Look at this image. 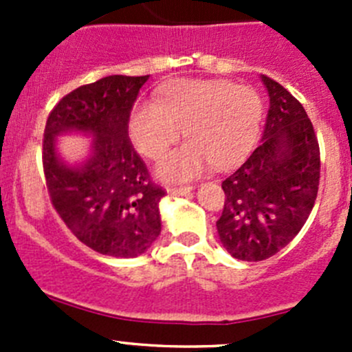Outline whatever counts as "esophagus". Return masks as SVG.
Masks as SVG:
<instances>
[{"mask_svg": "<svg viewBox=\"0 0 352 352\" xmlns=\"http://www.w3.org/2000/svg\"><path fill=\"white\" fill-rule=\"evenodd\" d=\"M166 192L172 194V196H186V194L192 192V187L186 186V187H168Z\"/></svg>", "mask_w": 352, "mask_h": 352, "instance_id": "1", "label": "esophagus"}]
</instances>
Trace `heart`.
Instances as JSON below:
<instances>
[{"instance_id":"heart-1","label":"heart","mask_w":352,"mask_h":352,"mask_svg":"<svg viewBox=\"0 0 352 352\" xmlns=\"http://www.w3.org/2000/svg\"><path fill=\"white\" fill-rule=\"evenodd\" d=\"M261 119L262 102L254 88L228 80H180L162 91L160 102H138L129 133L141 153L158 160L186 131L190 143L158 165L160 177L184 182L212 163L228 168L243 160L257 140Z\"/></svg>"}]
</instances>
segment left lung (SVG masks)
<instances>
[{
	"label": "left lung",
	"instance_id": "left-lung-1",
	"mask_svg": "<svg viewBox=\"0 0 352 352\" xmlns=\"http://www.w3.org/2000/svg\"><path fill=\"white\" fill-rule=\"evenodd\" d=\"M269 112L258 146L223 180L225 208L216 221L223 247L239 261L272 257L307 223L320 180V150L303 105L262 74Z\"/></svg>",
	"mask_w": 352,
	"mask_h": 352
}]
</instances>
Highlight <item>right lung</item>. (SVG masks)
Segmentation results:
<instances>
[{"instance_id": "add662e5", "label": "right lung", "mask_w": 352, "mask_h": 352, "mask_svg": "<svg viewBox=\"0 0 352 352\" xmlns=\"http://www.w3.org/2000/svg\"><path fill=\"white\" fill-rule=\"evenodd\" d=\"M150 76L112 74L76 88L51 110L45 122L42 163L52 206L80 242L110 257L144 254L162 232V187L129 140V116ZM92 136V153L67 166L57 136Z\"/></svg>"}]
</instances>
